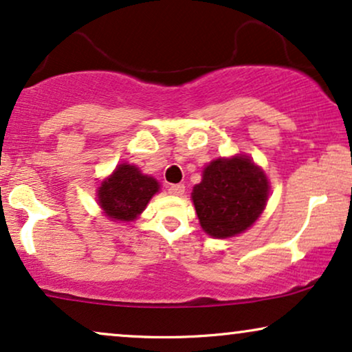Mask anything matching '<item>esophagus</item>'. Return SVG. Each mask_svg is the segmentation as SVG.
I'll use <instances>...</instances> for the list:
<instances>
[{"mask_svg": "<svg viewBox=\"0 0 352 352\" xmlns=\"http://www.w3.org/2000/svg\"><path fill=\"white\" fill-rule=\"evenodd\" d=\"M168 190H170L171 195H177V197H179V195L184 194L186 187H184V184H171L170 189H168Z\"/></svg>", "mask_w": 352, "mask_h": 352, "instance_id": "obj_1", "label": "esophagus"}]
</instances>
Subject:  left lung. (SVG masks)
Returning a JSON list of instances; mask_svg holds the SVG:
<instances>
[{
  "label": "left lung",
  "mask_w": 352,
  "mask_h": 352,
  "mask_svg": "<svg viewBox=\"0 0 352 352\" xmlns=\"http://www.w3.org/2000/svg\"><path fill=\"white\" fill-rule=\"evenodd\" d=\"M270 184L262 168L245 155L217 158L204 168L192 202L208 236L226 239L254 225L265 210Z\"/></svg>",
  "instance_id": "obj_1"
}]
</instances>
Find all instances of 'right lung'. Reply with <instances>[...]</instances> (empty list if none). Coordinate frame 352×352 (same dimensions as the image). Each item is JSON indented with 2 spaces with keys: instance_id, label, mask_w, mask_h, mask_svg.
Returning a JSON list of instances; mask_svg holds the SVG:
<instances>
[{
  "instance_id": "right-lung-1",
  "label": "right lung",
  "mask_w": 352,
  "mask_h": 352,
  "mask_svg": "<svg viewBox=\"0 0 352 352\" xmlns=\"http://www.w3.org/2000/svg\"><path fill=\"white\" fill-rule=\"evenodd\" d=\"M158 190L157 179L142 175L134 165L121 163L111 176L102 181L97 199L104 217L111 221H134Z\"/></svg>"
}]
</instances>
